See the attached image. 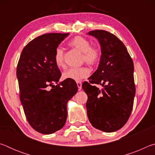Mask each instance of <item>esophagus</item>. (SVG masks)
I'll return each instance as SVG.
<instances>
[{
	"label": "esophagus",
	"mask_w": 155,
	"mask_h": 155,
	"mask_svg": "<svg viewBox=\"0 0 155 155\" xmlns=\"http://www.w3.org/2000/svg\"><path fill=\"white\" fill-rule=\"evenodd\" d=\"M77 84L78 90H81V89H82V83L80 82V81H78V82L77 83Z\"/></svg>",
	"instance_id": "obj_1"
}]
</instances>
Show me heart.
Here are the masks:
<instances>
[{"instance_id": "b5f03b06", "label": "heart", "mask_w": 155, "mask_h": 155, "mask_svg": "<svg viewBox=\"0 0 155 155\" xmlns=\"http://www.w3.org/2000/svg\"><path fill=\"white\" fill-rule=\"evenodd\" d=\"M69 45L82 52L81 61L89 65H96L99 61L101 51L98 46L91 45L90 41L83 36H77L69 42ZM54 60L56 65L59 68L65 67V53L64 49L57 47L54 51ZM90 74V70L86 66L69 68L63 72L64 79L80 81L87 78Z\"/></svg>"}]
</instances>
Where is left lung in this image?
I'll return each instance as SVG.
<instances>
[{"instance_id":"left-lung-1","label":"left lung","mask_w":155,"mask_h":155,"mask_svg":"<svg viewBox=\"0 0 155 155\" xmlns=\"http://www.w3.org/2000/svg\"><path fill=\"white\" fill-rule=\"evenodd\" d=\"M98 39L101 57L98 69L82 85L87 95L86 108L94 128L111 133L119 130L129 118L135 94L133 59L122 41L104 30L91 31ZM94 84H101L99 89Z\"/></svg>"}]
</instances>
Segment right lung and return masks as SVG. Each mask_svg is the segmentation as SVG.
Here are the masks:
<instances>
[{
    "label": "right lung",
    "mask_w": 155,
    "mask_h": 155,
    "mask_svg": "<svg viewBox=\"0 0 155 155\" xmlns=\"http://www.w3.org/2000/svg\"><path fill=\"white\" fill-rule=\"evenodd\" d=\"M68 35L46 33L38 37L25 46L18 63L20 99L25 116L31 127L42 134L63 128L68 101L78 91L72 80L57 83L61 73L54 63V51Z\"/></svg>",
    "instance_id": "add662e5"
}]
</instances>
